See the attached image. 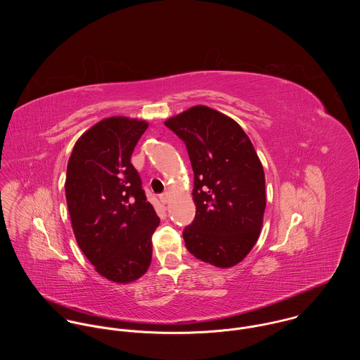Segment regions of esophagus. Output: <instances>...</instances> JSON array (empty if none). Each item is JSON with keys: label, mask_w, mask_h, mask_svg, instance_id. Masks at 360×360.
I'll return each mask as SVG.
<instances>
[{"label": "esophagus", "mask_w": 360, "mask_h": 360, "mask_svg": "<svg viewBox=\"0 0 360 360\" xmlns=\"http://www.w3.org/2000/svg\"><path fill=\"white\" fill-rule=\"evenodd\" d=\"M159 200H160V202H162V204H167V202H169V200H170V195H169L167 193L160 194V195H159Z\"/></svg>", "instance_id": "esophagus-1"}]
</instances>
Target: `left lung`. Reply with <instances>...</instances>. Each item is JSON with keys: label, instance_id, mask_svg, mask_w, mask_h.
Segmentation results:
<instances>
[{"label": "left lung", "instance_id": "1", "mask_svg": "<svg viewBox=\"0 0 360 360\" xmlns=\"http://www.w3.org/2000/svg\"><path fill=\"white\" fill-rule=\"evenodd\" d=\"M165 126L186 144L194 172V221L183 231L191 255L231 267L257 244L266 207L264 172L241 126L205 105L169 117Z\"/></svg>", "mask_w": 360, "mask_h": 360}]
</instances>
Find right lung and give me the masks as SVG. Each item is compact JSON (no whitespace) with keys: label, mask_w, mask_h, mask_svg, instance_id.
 Listing matches in <instances>:
<instances>
[{"label":"right lung","mask_w":360,"mask_h":360,"mask_svg":"<svg viewBox=\"0 0 360 360\" xmlns=\"http://www.w3.org/2000/svg\"><path fill=\"white\" fill-rule=\"evenodd\" d=\"M147 127L146 120L106 117L80 136L68 162L65 194L77 245L119 284L148 270L160 221L130 162Z\"/></svg>","instance_id":"right-lung-1"}]
</instances>
